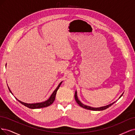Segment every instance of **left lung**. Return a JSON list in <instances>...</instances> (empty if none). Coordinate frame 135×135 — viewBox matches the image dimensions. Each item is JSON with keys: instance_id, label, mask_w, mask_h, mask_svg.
I'll use <instances>...</instances> for the list:
<instances>
[{"instance_id": "obj_1", "label": "left lung", "mask_w": 135, "mask_h": 135, "mask_svg": "<svg viewBox=\"0 0 135 135\" xmlns=\"http://www.w3.org/2000/svg\"><path fill=\"white\" fill-rule=\"evenodd\" d=\"M123 93L121 94L120 97H119V98H120L122 97V96L123 95ZM74 98H75V100L76 101L77 103L79 104V106H80L81 107H82L84 108H85V109H89V110H92V111H102V110H104V109H106L107 108L111 106L114 103H115L117 101H114L113 103H112L111 104H108V105H106L105 106H102V107H91V106H88L85 105V104H83L79 100L78 98V96H77V92L76 91L75 92V94H74Z\"/></svg>"}]
</instances>
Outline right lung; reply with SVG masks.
<instances>
[{
	"label": "right lung",
	"mask_w": 135,
	"mask_h": 135,
	"mask_svg": "<svg viewBox=\"0 0 135 135\" xmlns=\"http://www.w3.org/2000/svg\"><path fill=\"white\" fill-rule=\"evenodd\" d=\"M6 66H7V64H6ZM62 82L63 81H62L61 83H60L58 84V86H57L56 89H55V90L53 91V92L51 94V96H50V97L47 99V100H46V101H44V102H39V103H24L23 102H22L21 101H19V99H18L17 98H16V99H17L18 101H19L20 103H22V104H23L24 106H26V107H28L29 108H31V109H36V108H43V107H48V106L51 105V104H52L53 103V102L54 101L55 98H56V93H57V91H58V89L59 88L60 86H61V84H62ZM8 88H9V90L10 92H11L13 95V94L12 93L11 91L10 90V88H9V87H8Z\"/></svg>",
	"instance_id": "1"
}]
</instances>
